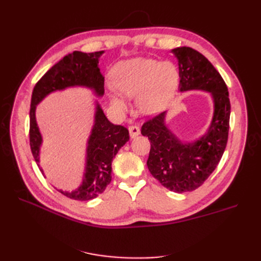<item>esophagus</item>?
Masks as SVG:
<instances>
[{
  "instance_id": "obj_1",
  "label": "esophagus",
  "mask_w": 261,
  "mask_h": 261,
  "mask_svg": "<svg viewBox=\"0 0 261 261\" xmlns=\"http://www.w3.org/2000/svg\"><path fill=\"white\" fill-rule=\"evenodd\" d=\"M128 130H129V136H130L132 138L137 137V136L139 135V134H140V129H139L138 126H129Z\"/></svg>"
}]
</instances>
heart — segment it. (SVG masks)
Wrapping results in <instances>:
<instances>
[{
    "mask_svg": "<svg viewBox=\"0 0 261 261\" xmlns=\"http://www.w3.org/2000/svg\"><path fill=\"white\" fill-rule=\"evenodd\" d=\"M114 89L111 103L124 112L127 105L124 97H138L140 112L154 116L161 113L174 97L179 83L177 67L172 62H159L153 59L136 58L123 61L113 68Z\"/></svg>",
    "mask_w": 261,
    "mask_h": 261,
    "instance_id": "heart-1",
    "label": "heart"
}]
</instances>
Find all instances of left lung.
Returning <instances> with one entry per match:
<instances>
[{
  "label": "left lung",
  "instance_id": "left-lung-1",
  "mask_svg": "<svg viewBox=\"0 0 261 261\" xmlns=\"http://www.w3.org/2000/svg\"><path fill=\"white\" fill-rule=\"evenodd\" d=\"M171 52L178 61L179 91L201 90L211 94V123L198 139L180 140L167 125L165 111L147 121L141 134L151 144L147 165L152 176L172 192L186 193L202 185L222 158L230 127L231 105L223 78L201 53L188 46Z\"/></svg>",
  "mask_w": 261,
  "mask_h": 261
}]
</instances>
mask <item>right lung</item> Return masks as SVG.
Listing matches in <instances>:
<instances>
[{"label": "right lung", "instance_id": "obj_1", "mask_svg": "<svg viewBox=\"0 0 261 261\" xmlns=\"http://www.w3.org/2000/svg\"><path fill=\"white\" fill-rule=\"evenodd\" d=\"M105 51L84 53L74 51L54 64L39 81L33 91L30 105V148L40 167L42 135L36 120L37 106L50 93L73 87H85L97 97L105 94V77L100 73L99 59ZM129 139L127 128L110 122L96 101L93 126L87 140L86 163L82 184L72 192L58 189L70 199L90 200L96 198L111 181L112 161L116 153ZM44 175L43 170L40 169Z\"/></svg>", "mask_w": 261, "mask_h": 261}]
</instances>
